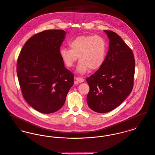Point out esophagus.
Returning <instances> with one entry per match:
<instances>
[{"mask_svg":"<svg viewBox=\"0 0 155 155\" xmlns=\"http://www.w3.org/2000/svg\"><path fill=\"white\" fill-rule=\"evenodd\" d=\"M75 79H76L78 82L79 83H82L84 81V79L82 78H80V77H76V78H75Z\"/></svg>","mask_w":155,"mask_h":155,"instance_id":"34e87169","label":"esophagus"}]
</instances>
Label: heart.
<instances>
[{"instance_id":"heart-1","label":"heart","mask_w":155,"mask_h":155,"mask_svg":"<svg viewBox=\"0 0 155 155\" xmlns=\"http://www.w3.org/2000/svg\"><path fill=\"white\" fill-rule=\"evenodd\" d=\"M71 48H62L60 56L62 61L68 68H72L77 61L76 71L79 73H85L89 71L99 69L104 62L107 54V43L104 39L99 35L79 36L71 41Z\"/></svg>"}]
</instances>
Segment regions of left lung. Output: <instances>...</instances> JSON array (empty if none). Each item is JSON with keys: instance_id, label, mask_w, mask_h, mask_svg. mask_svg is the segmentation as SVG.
I'll use <instances>...</instances> for the list:
<instances>
[{"instance_id": "8db88e82", "label": "left lung", "mask_w": 155, "mask_h": 155, "mask_svg": "<svg viewBox=\"0 0 155 155\" xmlns=\"http://www.w3.org/2000/svg\"><path fill=\"white\" fill-rule=\"evenodd\" d=\"M109 39V50L103 65L86 78L90 91L89 107L97 113H107L119 106L134 87L135 61L134 53L115 32L104 31Z\"/></svg>"}]
</instances>
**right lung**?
<instances>
[{
  "label": "right lung",
  "instance_id": "obj_1",
  "mask_svg": "<svg viewBox=\"0 0 155 155\" xmlns=\"http://www.w3.org/2000/svg\"><path fill=\"white\" fill-rule=\"evenodd\" d=\"M66 33L48 30L35 34L26 42L17 62V75L23 97L42 114L62 108L74 82L60 56Z\"/></svg>",
  "mask_w": 155,
  "mask_h": 155
}]
</instances>
